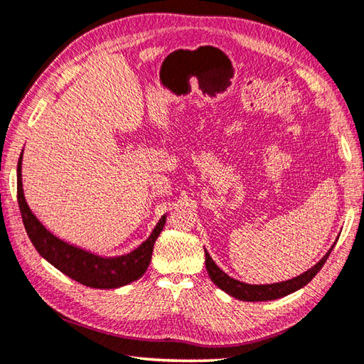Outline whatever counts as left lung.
I'll use <instances>...</instances> for the list:
<instances>
[{
	"mask_svg": "<svg viewBox=\"0 0 364 364\" xmlns=\"http://www.w3.org/2000/svg\"><path fill=\"white\" fill-rule=\"evenodd\" d=\"M334 245L331 246L330 251L316 263L314 267L308 269V272H304L303 274L296 276V277H291V279H289V281L276 282V284H263V286L262 284L260 286H255V284H246V282L233 279V277L224 273L223 269H220L216 263L213 262L210 254L206 252V249H205V265H206V272H208V274L211 277V281L215 282L220 290H224L225 294L232 295L233 298H238V300H243V301L277 300V298H282L286 295L294 294V291L300 290L301 287L306 286V284L311 282L312 277H314L320 272V268L325 265V262H326V259H328L330 252L333 251Z\"/></svg>",
	"mask_w": 364,
	"mask_h": 364,
	"instance_id": "1",
	"label": "left lung"
}]
</instances>
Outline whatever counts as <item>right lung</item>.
<instances>
[{
	"label": "right lung",
	"mask_w": 364,
	"mask_h": 364,
	"mask_svg": "<svg viewBox=\"0 0 364 364\" xmlns=\"http://www.w3.org/2000/svg\"><path fill=\"white\" fill-rule=\"evenodd\" d=\"M17 200L25 230L36 251L70 279L92 289H118L144 276L151 262L156 240L166 224V216H162L148 240L132 252L119 257H101L69 245L47 230L28 206L21 186V154L17 166Z\"/></svg>",
	"instance_id": "1"
}]
</instances>
